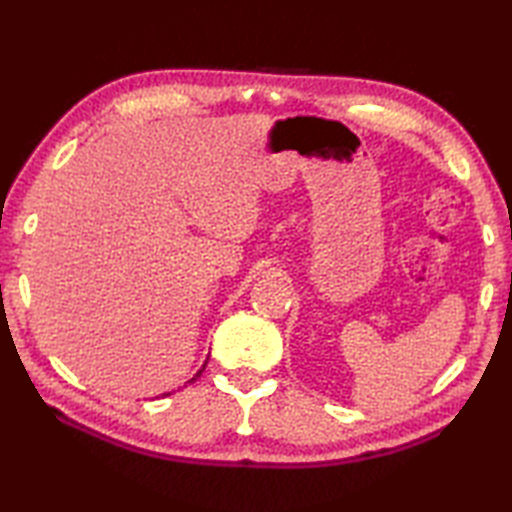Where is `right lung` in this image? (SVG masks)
<instances>
[{"label": "right lung", "instance_id": "obj_1", "mask_svg": "<svg viewBox=\"0 0 512 512\" xmlns=\"http://www.w3.org/2000/svg\"><path fill=\"white\" fill-rule=\"evenodd\" d=\"M203 370H206V366H203V368H201V370H199V372H197V374H195V377H192V379H190V383H192V381H195V379H197V377H201V372H203Z\"/></svg>", "mask_w": 512, "mask_h": 512}]
</instances>
